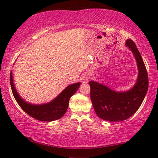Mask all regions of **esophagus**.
<instances>
[{"mask_svg": "<svg viewBox=\"0 0 158 158\" xmlns=\"http://www.w3.org/2000/svg\"><path fill=\"white\" fill-rule=\"evenodd\" d=\"M89 75H88V74H84V75H83L81 77V82L84 83V84L87 83L88 81H89Z\"/></svg>", "mask_w": 158, "mask_h": 158, "instance_id": "34e87169", "label": "esophagus"}]
</instances>
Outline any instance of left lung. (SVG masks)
Wrapping results in <instances>:
<instances>
[{
	"mask_svg": "<svg viewBox=\"0 0 158 158\" xmlns=\"http://www.w3.org/2000/svg\"><path fill=\"white\" fill-rule=\"evenodd\" d=\"M125 46L133 53L138 68L137 81L130 90L116 91L95 81L89 82L95 113L106 121L118 122L129 118L140 107L148 90V73L137 46L132 40H127Z\"/></svg>",
	"mask_w": 158,
	"mask_h": 158,
	"instance_id": "1",
	"label": "left lung"
}]
</instances>
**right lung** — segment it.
Wrapping results in <instances>:
<instances>
[{"label": "right lung", "instance_id": "obj_1", "mask_svg": "<svg viewBox=\"0 0 158 158\" xmlns=\"http://www.w3.org/2000/svg\"><path fill=\"white\" fill-rule=\"evenodd\" d=\"M12 71L10 75L13 95L18 105L29 116L41 121L51 122L60 119L65 114L68 108L69 99L77 92L81 84L80 82L69 85L58 95L56 98L49 102L35 105L28 102L21 97L15 86Z\"/></svg>", "mask_w": 158, "mask_h": 158}]
</instances>
